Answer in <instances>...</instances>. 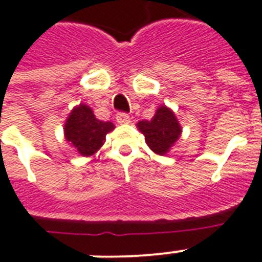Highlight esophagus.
Segmentation results:
<instances>
[{
	"instance_id": "obj_1",
	"label": "esophagus",
	"mask_w": 262,
	"mask_h": 262,
	"mask_svg": "<svg viewBox=\"0 0 262 262\" xmlns=\"http://www.w3.org/2000/svg\"><path fill=\"white\" fill-rule=\"evenodd\" d=\"M116 120L118 124H129V122H130V118H129V116H127L126 113H124V112L117 113Z\"/></svg>"
}]
</instances>
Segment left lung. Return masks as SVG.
Wrapping results in <instances>:
<instances>
[{
  "instance_id": "8db88e82",
  "label": "left lung",
  "mask_w": 262,
  "mask_h": 262,
  "mask_svg": "<svg viewBox=\"0 0 262 262\" xmlns=\"http://www.w3.org/2000/svg\"><path fill=\"white\" fill-rule=\"evenodd\" d=\"M150 149L157 155H165L182 135V127L175 114L165 106L159 107L150 121H140L137 124Z\"/></svg>"
}]
</instances>
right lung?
Segmentation results:
<instances>
[{
	"mask_svg": "<svg viewBox=\"0 0 262 262\" xmlns=\"http://www.w3.org/2000/svg\"><path fill=\"white\" fill-rule=\"evenodd\" d=\"M114 129L112 122H103L95 118L93 110L86 105H79L72 110L64 125L66 140L75 146L83 156H91L105 141L106 135Z\"/></svg>",
	"mask_w": 262,
	"mask_h": 262,
	"instance_id": "obj_1",
	"label": "right lung"
}]
</instances>
